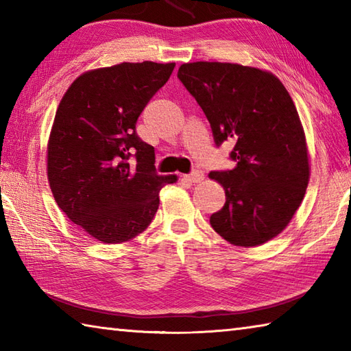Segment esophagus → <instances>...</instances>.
Segmentation results:
<instances>
[{"instance_id":"esophagus-1","label":"esophagus","mask_w":351,"mask_h":351,"mask_svg":"<svg viewBox=\"0 0 351 351\" xmlns=\"http://www.w3.org/2000/svg\"><path fill=\"white\" fill-rule=\"evenodd\" d=\"M184 178H186V180L191 182V183H200V182H203L204 174H203V171L195 169V171H193V173H191V174L184 176Z\"/></svg>"}]
</instances>
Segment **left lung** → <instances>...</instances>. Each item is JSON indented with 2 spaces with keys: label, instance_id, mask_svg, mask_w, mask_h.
<instances>
[{
  "label": "left lung",
  "instance_id": "1",
  "mask_svg": "<svg viewBox=\"0 0 351 351\" xmlns=\"http://www.w3.org/2000/svg\"><path fill=\"white\" fill-rule=\"evenodd\" d=\"M177 77L206 114L217 147L235 143V168L209 173L226 193L210 226L235 246L272 240L300 208L310 176L292 97L272 73L240 64H183Z\"/></svg>",
  "mask_w": 351,
  "mask_h": 351
}]
</instances>
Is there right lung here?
I'll use <instances>...</instances> for the list:
<instances>
[{"mask_svg":"<svg viewBox=\"0 0 351 351\" xmlns=\"http://www.w3.org/2000/svg\"><path fill=\"white\" fill-rule=\"evenodd\" d=\"M174 67L143 61L87 71L56 110L47 148L51 193L65 215L99 241L123 243L143 232L160 189L177 182L157 174L154 148L136 133L138 116Z\"/></svg>","mask_w":351,"mask_h":351,"instance_id":"add662e5","label":"right lung"}]
</instances>
